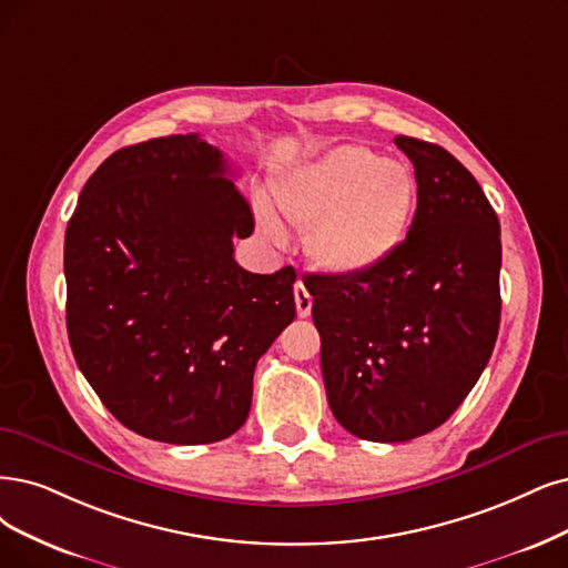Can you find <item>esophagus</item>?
<instances>
[{
    "mask_svg": "<svg viewBox=\"0 0 568 568\" xmlns=\"http://www.w3.org/2000/svg\"><path fill=\"white\" fill-rule=\"evenodd\" d=\"M295 304H297V316L306 318L311 313V306H313V297L308 295V290L302 281L295 283Z\"/></svg>",
    "mask_w": 568,
    "mask_h": 568,
    "instance_id": "34e87169",
    "label": "esophagus"
}]
</instances>
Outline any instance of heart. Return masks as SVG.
<instances>
[{"instance_id": "1", "label": "heart", "mask_w": 568, "mask_h": 568, "mask_svg": "<svg viewBox=\"0 0 568 568\" xmlns=\"http://www.w3.org/2000/svg\"><path fill=\"white\" fill-rule=\"evenodd\" d=\"M416 203L414 175L403 163L361 144H342L276 186L281 215L306 234V250L321 268L355 276L388 260L405 241ZM264 236L283 231L262 215Z\"/></svg>"}]
</instances>
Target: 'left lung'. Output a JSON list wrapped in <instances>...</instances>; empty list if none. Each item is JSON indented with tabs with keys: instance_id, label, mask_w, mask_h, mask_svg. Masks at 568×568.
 Returning a JSON list of instances; mask_svg holds the SVG:
<instances>
[{
	"instance_id": "left-lung-1",
	"label": "left lung",
	"mask_w": 568,
	"mask_h": 568,
	"mask_svg": "<svg viewBox=\"0 0 568 568\" xmlns=\"http://www.w3.org/2000/svg\"><path fill=\"white\" fill-rule=\"evenodd\" d=\"M414 163L407 239L355 276H308L334 418L369 443L443 426L485 372L500 323V224L468 168L397 135Z\"/></svg>"
}]
</instances>
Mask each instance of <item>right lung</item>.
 <instances>
[{"label": "right lung", "mask_w": 568, "mask_h": 568, "mask_svg": "<svg viewBox=\"0 0 568 568\" xmlns=\"http://www.w3.org/2000/svg\"><path fill=\"white\" fill-rule=\"evenodd\" d=\"M217 146H123L83 184L65 231L68 334L102 405L133 433L207 445L247 418L257 361L295 321L297 273H250L255 229Z\"/></svg>", "instance_id": "right-lung-1"}]
</instances>
